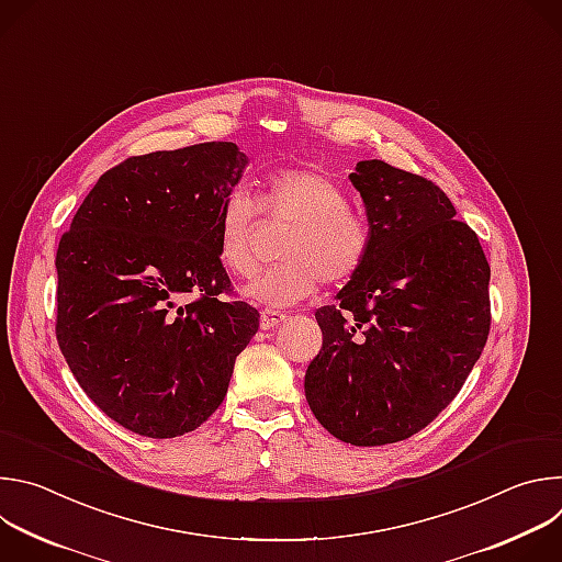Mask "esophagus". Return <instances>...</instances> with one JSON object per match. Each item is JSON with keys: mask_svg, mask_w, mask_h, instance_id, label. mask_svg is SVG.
<instances>
[{"mask_svg": "<svg viewBox=\"0 0 562 562\" xmlns=\"http://www.w3.org/2000/svg\"><path fill=\"white\" fill-rule=\"evenodd\" d=\"M289 315L286 313H282V311H273V308H265L262 313H260V329H265V331H269V329H276V327H280L284 319H286Z\"/></svg>", "mask_w": 562, "mask_h": 562, "instance_id": "34e87169", "label": "esophagus"}]
</instances>
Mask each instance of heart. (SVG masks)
<instances>
[{
  "mask_svg": "<svg viewBox=\"0 0 562 562\" xmlns=\"http://www.w3.org/2000/svg\"><path fill=\"white\" fill-rule=\"evenodd\" d=\"M262 206L278 222L293 224L284 237L280 267L251 280L243 291L262 306H293L327 284L349 282L364 265L371 231L349 209L345 189L323 169H282L267 178ZM258 204L245 191H231L217 213V256L233 276L258 271Z\"/></svg>",
  "mask_w": 562,
  "mask_h": 562,
  "instance_id": "obj_1",
  "label": "heart"
}]
</instances>
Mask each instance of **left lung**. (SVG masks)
I'll return each instance as SVG.
<instances>
[{"instance_id": "left-lung-1", "label": "left lung", "mask_w": 562, "mask_h": 562, "mask_svg": "<svg viewBox=\"0 0 562 562\" xmlns=\"http://www.w3.org/2000/svg\"><path fill=\"white\" fill-rule=\"evenodd\" d=\"M371 247L362 269L315 311L323 349L304 375L306 403L356 447L405 440L460 391L490 334V265L429 180L362 159Z\"/></svg>"}]
</instances>
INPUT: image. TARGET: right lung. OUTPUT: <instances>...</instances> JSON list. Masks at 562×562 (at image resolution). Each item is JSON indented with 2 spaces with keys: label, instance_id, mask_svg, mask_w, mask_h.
Returning <instances> with one entry per match:
<instances>
[{
  "label": "right lung",
  "instance_id": "add662e5",
  "mask_svg": "<svg viewBox=\"0 0 562 562\" xmlns=\"http://www.w3.org/2000/svg\"><path fill=\"white\" fill-rule=\"evenodd\" d=\"M247 165L233 142L128 157L59 239V349L93 403L133 434L176 438L209 420L258 331V308L220 300L231 280L217 213Z\"/></svg>",
  "mask_w": 562,
  "mask_h": 562
}]
</instances>
